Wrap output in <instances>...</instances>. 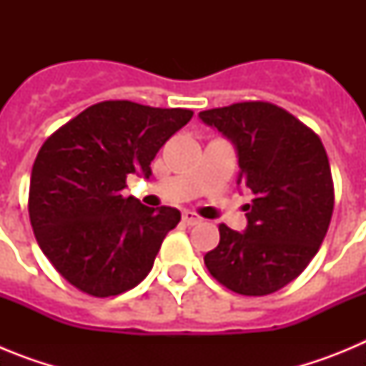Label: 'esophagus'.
<instances>
[{
  "label": "esophagus",
  "mask_w": 366,
  "mask_h": 366,
  "mask_svg": "<svg viewBox=\"0 0 366 366\" xmlns=\"http://www.w3.org/2000/svg\"><path fill=\"white\" fill-rule=\"evenodd\" d=\"M199 222H202V218H199L198 214H194V212H190V211L183 212V223H185V225H189V227H192V225H198Z\"/></svg>",
  "instance_id": "34e87169"
}]
</instances>
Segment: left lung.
I'll return each instance as SVG.
<instances>
[{"instance_id":"1","label":"left lung","mask_w":366,"mask_h":366,"mask_svg":"<svg viewBox=\"0 0 366 366\" xmlns=\"http://www.w3.org/2000/svg\"><path fill=\"white\" fill-rule=\"evenodd\" d=\"M199 117L234 143L238 181L254 194L244 207L245 232L219 223L207 269L240 295L279 292L315 257L334 212V179L321 137L266 100L207 109Z\"/></svg>"}]
</instances>
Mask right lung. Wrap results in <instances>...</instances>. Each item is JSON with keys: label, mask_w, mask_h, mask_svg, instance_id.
I'll use <instances>...</instances> for the list:
<instances>
[{"label": "right lung", "mask_w": 366, "mask_h": 366, "mask_svg": "<svg viewBox=\"0 0 366 366\" xmlns=\"http://www.w3.org/2000/svg\"><path fill=\"white\" fill-rule=\"evenodd\" d=\"M192 115L185 108L104 100L41 144L29 218L40 249L71 286L102 299L128 292L150 273L181 212L150 209L121 192L128 174L150 177L155 154Z\"/></svg>", "instance_id": "right-lung-1"}]
</instances>
